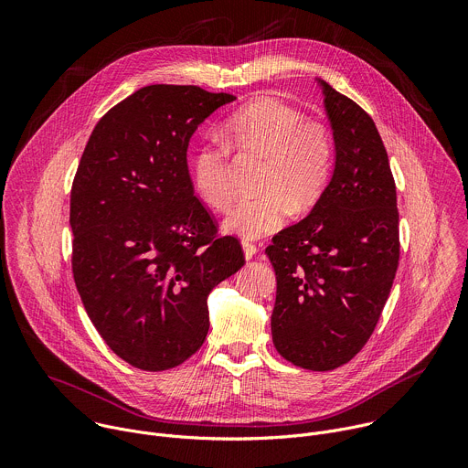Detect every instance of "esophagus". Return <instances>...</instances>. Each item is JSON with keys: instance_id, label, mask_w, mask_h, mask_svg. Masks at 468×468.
Listing matches in <instances>:
<instances>
[{"instance_id": "obj_1", "label": "esophagus", "mask_w": 468, "mask_h": 468, "mask_svg": "<svg viewBox=\"0 0 468 468\" xmlns=\"http://www.w3.org/2000/svg\"><path fill=\"white\" fill-rule=\"evenodd\" d=\"M242 250H244V257H246V259H251V257L259 251V246L253 244V242H250V240H244V242H242Z\"/></svg>"}]
</instances>
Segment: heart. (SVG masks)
Masks as SVG:
<instances>
[{"mask_svg": "<svg viewBox=\"0 0 468 468\" xmlns=\"http://www.w3.org/2000/svg\"><path fill=\"white\" fill-rule=\"evenodd\" d=\"M224 144L240 155L264 157L261 172L262 194L246 197L229 211L224 228L244 239H259L283 226L296 209L311 207L324 192L335 163L329 129L292 105L264 96L257 98L224 123ZM196 194L224 211L233 202L229 152L222 144L199 146L190 163Z\"/></svg>", "mask_w": 468, "mask_h": 468, "instance_id": "heart-1", "label": "heart"}]
</instances>
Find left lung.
<instances>
[{
    "label": "left lung",
    "mask_w": 468,
    "mask_h": 468,
    "mask_svg": "<svg viewBox=\"0 0 468 468\" xmlns=\"http://www.w3.org/2000/svg\"><path fill=\"white\" fill-rule=\"evenodd\" d=\"M320 85L335 170L311 215L266 248L278 278L274 346L316 372L346 365L367 345L399 261L396 183L378 127L354 100Z\"/></svg>",
    "instance_id": "1"
}]
</instances>
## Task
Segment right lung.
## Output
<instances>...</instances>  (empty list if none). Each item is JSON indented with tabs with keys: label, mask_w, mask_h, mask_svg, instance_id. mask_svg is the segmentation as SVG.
<instances>
[{
	"label": "right lung",
	"mask_w": 468,
	"mask_h": 468,
	"mask_svg": "<svg viewBox=\"0 0 468 468\" xmlns=\"http://www.w3.org/2000/svg\"><path fill=\"white\" fill-rule=\"evenodd\" d=\"M233 94L150 85L109 109L81 155L72 192V274L105 345L161 372L202 348L207 296L244 266L194 194L192 133Z\"/></svg>",
	"instance_id": "right-lung-1"
}]
</instances>
